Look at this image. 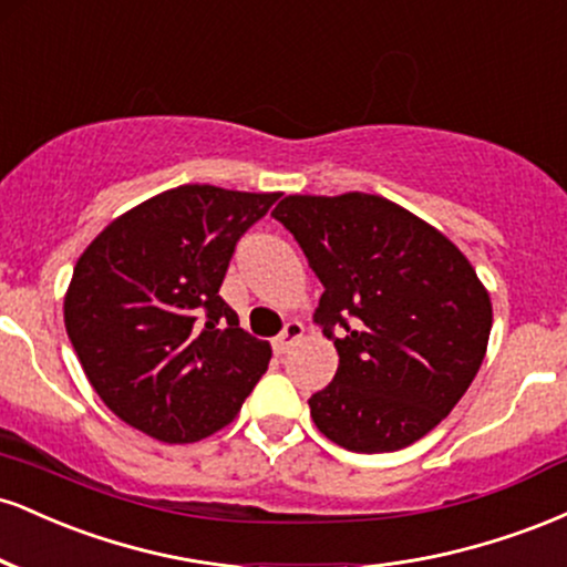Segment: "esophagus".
Segmentation results:
<instances>
[{
    "label": "esophagus",
    "instance_id": "esophagus-1",
    "mask_svg": "<svg viewBox=\"0 0 567 567\" xmlns=\"http://www.w3.org/2000/svg\"><path fill=\"white\" fill-rule=\"evenodd\" d=\"M301 336H303V324L292 320V322L285 324L282 333H279V336L275 338V341H271V347H275L277 354H285V351H290L292 343H296Z\"/></svg>",
    "mask_w": 567,
    "mask_h": 567
}]
</instances>
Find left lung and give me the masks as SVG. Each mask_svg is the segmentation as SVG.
<instances>
[{
	"label": "left lung",
	"instance_id": "1",
	"mask_svg": "<svg viewBox=\"0 0 567 567\" xmlns=\"http://www.w3.org/2000/svg\"><path fill=\"white\" fill-rule=\"evenodd\" d=\"M301 245L322 298L315 320L338 370L311 419L354 453L413 445L477 375L493 306L445 234L379 194H292L271 213Z\"/></svg>",
	"mask_w": 567,
	"mask_h": 567
}]
</instances>
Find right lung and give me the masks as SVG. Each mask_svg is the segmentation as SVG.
<instances>
[{"label": "right lung", "mask_w": 567, "mask_h": 567, "mask_svg": "<svg viewBox=\"0 0 567 567\" xmlns=\"http://www.w3.org/2000/svg\"><path fill=\"white\" fill-rule=\"evenodd\" d=\"M279 194L186 184L106 226L74 266L63 322L84 375L125 424L197 442L231 424L271 360L218 296L239 237Z\"/></svg>", "instance_id": "obj_1"}]
</instances>
